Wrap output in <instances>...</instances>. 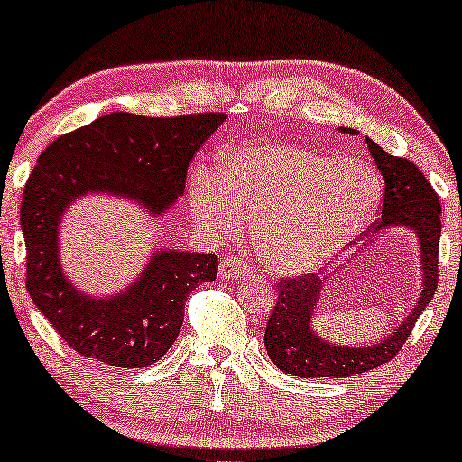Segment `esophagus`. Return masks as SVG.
I'll return each mask as SVG.
<instances>
[{
	"mask_svg": "<svg viewBox=\"0 0 462 462\" xmlns=\"http://www.w3.org/2000/svg\"><path fill=\"white\" fill-rule=\"evenodd\" d=\"M250 273V264L242 261V258H236V256H226L223 263H220V275L223 277H239V275H245Z\"/></svg>",
	"mask_w": 462,
	"mask_h": 462,
	"instance_id": "34e87169",
	"label": "esophagus"
}]
</instances>
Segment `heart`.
I'll use <instances>...</instances> for the list:
<instances>
[{"label":"heart","mask_w":462,"mask_h":462,"mask_svg":"<svg viewBox=\"0 0 462 462\" xmlns=\"http://www.w3.org/2000/svg\"><path fill=\"white\" fill-rule=\"evenodd\" d=\"M381 180L362 160L319 153L296 143H245L226 151L220 170L198 168L189 206L212 237H242L254 226L264 267L305 277L330 267L368 229Z\"/></svg>","instance_id":"obj_1"}]
</instances>
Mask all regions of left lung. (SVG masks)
<instances>
[{
    "label": "left lung",
    "instance_id": "1",
    "mask_svg": "<svg viewBox=\"0 0 462 462\" xmlns=\"http://www.w3.org/2000/svg\"><path fill=\"white\" fill-rule=\"evenodd\" d=\"M340 132L357 136V130L340 128ZM370 155L384 179V199L381 218L372 225L368 244H376L381 233L389 229H408L419 239V263L422 271L419 299L387 337L370 345H340L319 337L313 330L315 309L319 307L321 292L328 277L315 275L283 280L277 286V302L269 315L264 330V346L269 359L282 372L300 378H346L374 370L387 364L402 349L412 332L414 321L431 302L438 288V250L441 233V206L425 176L412 162L393 157L364 136ZM364 250V248H362Z\"/></svg>",
    "mask_w": 462,
    "mask_h": 462
}]
</instances>
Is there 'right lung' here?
<instances>
[{
  "instance_id": "add662e5",
  "label": "right lung",
  "mask_w": 462,
  "mask_h": 462,
  "mask_svg": "<svg viewBox=\"0 0 462 462\" xmlns=\"http://www.w3.org/2000/svg\"><path fill=\"white\" fill-rule=\"evenodd\" d=\"M223 113L143 117L111 113L56 138L37 160L23 191L27 290L60 338L79 356L116 368H147L179 337L185 300L214 282L218 258L155 248L117 294H88L69 280L60 258V225L86 195H113L160 220L185 191L195 151L220 128Z\"/></svg>"
}]
</instances>
